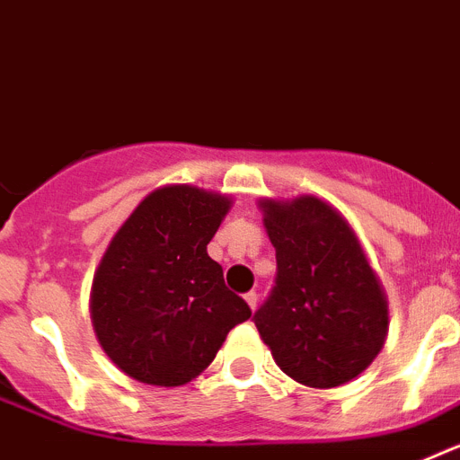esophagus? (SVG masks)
<instances>
[{
  "mask_svg": "<svg viewBox=\"0 0 460 460\" xmlns=\"http://www.w3.org/2000/svg\"><path fill=\"white\" fill-rule=\"evenodd\" d=\"M243 299H246V304H249L251 308H258V292L255 290H251V292H246V295H243Z\"/></svg>",
  "mask_w": 460,
  "mask_h": 460,
  "instance_id": "esophagus-1",
  "label": "esophagus"
}]
</instances>
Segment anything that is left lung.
Wrapping results in <instances>:
<instances>
[{"label": "left lung", "mask_w": 460, "mask_h": 460, "mask_svg": "<svg viewBox=\"0 0 460 460\" xmlns=\"http://www.w3.org/2000/svg\"><path fill=\"white\" fill-rule=\"evenodd\" d=\"M276 276L253 323L280 371L308 387H339L376 359L387 302L352 227L304 195L262 202Z\"/></svg>", "instance_id": "8db88e82"}]
</instances>
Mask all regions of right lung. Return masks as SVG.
<instances>
[{
  "instance_id": "add662e5",
  "label": "right lung",
  "mask_w": 460,
  "mask_h": 460,
  "mask_svg": "<svg viewBox=\"0 0 460 460\" xmlns=\"http://www.w3.org/2000/svg\"><path fill=\"white\" fill-rule=\"evenodd\" d=\"M230 200L193 186L149 193L105 251L92 320L103 350L133 380L177 387L209 367L227 332L251 318L207 255Z\"/></svg>"
}]
</instances>
